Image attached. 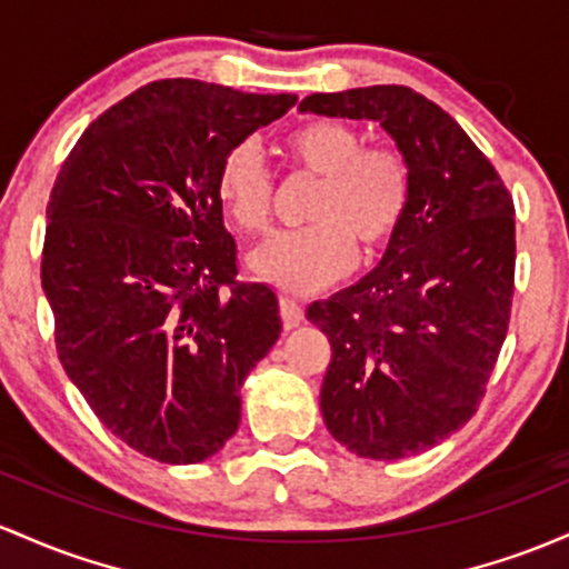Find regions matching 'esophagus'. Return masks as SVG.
<instances>
[{
  "label": "esophagus",
  "mask_w": 569,
  "mask_h": 569,
  "mask_svg": "<svg viewBox=\"0 0 569 569\" xmlns=\"http://www.w3.org/2000/svg\"><path fill=\"white\" fill-rule=\"evenodd\" d=\"M280 318H283L286 329L299 327V323H302V318H305L302 305L295 302V299H289V297H280Z\"/></svg>",
  "instance_id": "1"
}]
</instances>
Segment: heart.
<instances>
[{"label": "heart", "instance_id": "heart-1", "mask_svg": "<svg viewBox=\"0 0 569 569\" xmlns=\"http://www.w3.org/2000/svg\"><path fill=\"white\" fill-rule=\"evenodd\" d=\"M299 170L321 178L308 221L313 227L274 234L251 256L253 272L291 295H313L351 272L361 256L391 246L410 204V164L397 148L365 146V134L346 121H316L289 137ZM218 199L248 234L270 229L274 180L253 140L237 142L221 161Z\"/></svg>", "mask_w": 569, "mask_h": 569}]
</instances>
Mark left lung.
Here are the masks:
<instances>
[{"mask_svg": "<svg viewBox=\"0 0 569 569\" xmlns=\"http://www.w3.org/2000/svg\"><path fill=\"white\" fill-rule=\"evenodd\" d=\"M302 112L367 118L410 164V204L383 261L313 302L332 346L327 429L348 451L395 461L476 416L508 335L516 208L495 164L446 110L408 86L310 93Z\"/></svg>", "mask_w": 569, "mask_h": 569, "instance_id": "obj_1", "label": "left lung"}]
</instances>
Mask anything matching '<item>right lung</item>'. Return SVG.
<instances>
[{"label":"right lung","mask_w":569,"mask_h":569,"mask_svg":"<svg viewBox=\"0 0 569 569\" xmlns=\"http://www.w3.org/2000/svg\"><path fill=\"white\" fill-rule=\"evenodd\" d=\"M295 104L153 80L86 129L53 183L42 291L59 361L99 421L156 461L221 451L242 380L280 335L274 291L237 278L216 180L229 148Z\"/></svg>","instance_id":"obj_1"}]
</instances>
